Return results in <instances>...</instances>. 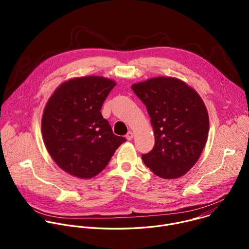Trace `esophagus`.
I'll list each match as a JSON object with an SVG mask.
<instances>
[{
    "mask_svg": "<svg viewBox=\"0 0 249 249\" xmlns=\"http://www.w3.org/2000/svg\"><path fill=\"white\" fill-rule=\"evenodd\" d=\"M133 137H134V133H133L132 131H129V132L127 133V135H126V139H127V140H129V141H130V140H132V139H133Z\"/></svg>",
    "mask_w": 249,
    "mask_h": 249,
    "instance_id": "34e87169",
    "label": "esophagus"
}]
</instances>
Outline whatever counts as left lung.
I'll use <instances>...</instances> for the list:
<instances>
[{
	"mask_svg": "<svg viewBox=\"0 0 249 249\" xmlns=\"http://www.w3.org/2000/svg\"><path fill=\"white\" fill-rule=\"evenodd\" d=\"M131 88L146 105L155 133V146L142 160L161 178H178L197 162L206 145L209 115L202 98L171 77L153 78Z\"/></svg>",
	"mask_w": 249,
	"mask_h": 249,
	"instance_id": "8db88e82",
	"label": "left lung"
}]
</instances>
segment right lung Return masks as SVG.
<instances>
[{"instance_id":"right-lung-1","label":"right lung","mask_w":249,"mask_h":249,"mask_svg":"<svg viewBox=\"0 0 249 249\" xmlns=\"http://www.w3.org/2000/svg\"><path fill=\"white\" fill-rule=\"evenodd\" d=\"M115 86L103 77L75 78L59 86L49 98L41 122L43 141L54 161L69 174L91 178L126 142L113 134L100 112Z\"/></svg>"}]
</instances>
